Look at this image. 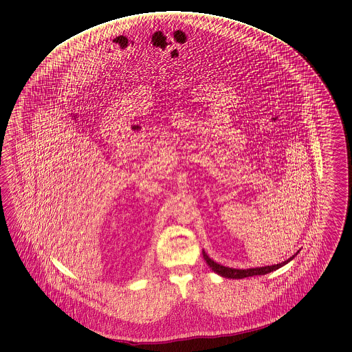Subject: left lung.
<instances>
[{
	"mask_svg": "<svg viewBox=\"0 0 352 352\" xmlns=\"http://www.w3.org/2000/svg\"><path fill=\"white\" fill-rule=\"evenodd\" d=\"M204 259L206 261L208 266L213 270L215 274L221 275V276L227 277V278H244V277L256 276V275H266L272 271H276L280 267L285 266L288 262H290L294 256H297V253L293 256H290L287 261L278 263V265H272V266L256 267V268H248V270H237V268H230V267H224L217 262H214L213 259H210L209 256L203 252Z\"/></svg>",
	"mask_w": 352,
	"mask_h": 352,
	"instance_id": "1",
	"label": "left lung"
}]
</instances>
